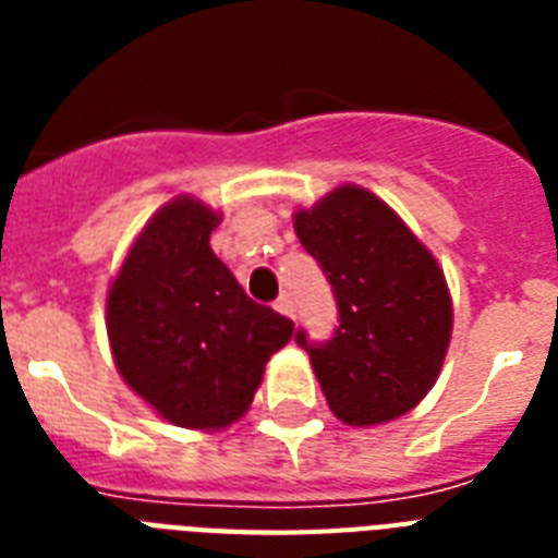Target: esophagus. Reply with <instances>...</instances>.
Returning <instances> with one entry per match:
<instances>
[{"label": "esophagus", "instance_id": "obj_1", "mask_svg": "<svg viewBox=\"0 0 558 558\" xmlns=\"http://www.w3.org/2000/svg\"><path fill=\"white\" fill-rule=\"evenodd\" d=\"M275 310H278L280 315H287V318H295V306H292V298L289 295H280L278 301H275Z\"/></svg>", "mask_w": 558, "mask_h": 558}]
</instances>
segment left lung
Wrapping results in <instances>:
<instances>
[{"mask_svg": "<svg viewBox=\"0 0 558 558\" xmlns=\"http://www.w3.org/2000/svg\"><path fill=\"white\" fill-rule=\"evenodd\" d=\"M295 234L330 280L339 327L310 353L341 423L379 425L408 414L440 376L451 339V295L432 252L393 210L341 185L298 210Z\"/></svg>", "mask_w": 558, "mask_h": 558, "instance_id": "8db88e82", "label": "left lung"}]
</instances>
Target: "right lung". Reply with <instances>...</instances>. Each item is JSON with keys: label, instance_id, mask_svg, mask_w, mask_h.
<instances>
[{"label": "right lung", "instance_id": "1", "mask_svg": "<svg viewBox=\"0 0 558 558\" xmlns=\"http://www.w3.org/2000/svg\"><path fill=\"white\" fill-rule=\"evenodd\" d=\"M219 214L193 196L144 226L112 280L107 332L118 373L168 423L226 428L295 324L254 304L210 248Z\"/></svg>", "mask_w": 558, "mask_h": 558}]
</instances>
